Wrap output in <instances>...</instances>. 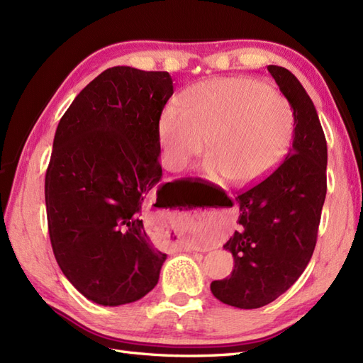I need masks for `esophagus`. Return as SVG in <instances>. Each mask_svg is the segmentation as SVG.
<instances>
[{
  "instance_id": "34e87169",
  "label": "esophagus",
  "mask_w": 363,
  "mask_h": 363,
  "mask_svg": "<svg viewBox=\"0 0 363 363\" xmlns=\"http://www.w3.org/2000/svg\"><path fill=\"white\" fill-rule=\"evenodd\" d=\"M188 250H189V248H188Z\"/></svg>"
}]
</instances>
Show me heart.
<instances>
[{
	"instance_id": "b5f03b06",
	"label": "heart",
	"mask_w": 363,
	"mask_h": 363,
	"mask_svg": "<svg viewBox=\"0 0 363 363\" xmlns=\"http://www.w3.org/2000/svg\"><path fill=\"white\" fill-rule=\"evenodd\" d=\"M294 135L289 101L268 84L250 79H216L194 86L183 108L168 106L159 121L164 163L188 167L207 147L204 169L213 180L245 184L268 174L286 155ZM196 238V236H195ZM189 244H196L191 240Z\"/></svg>"
}]
</instances>
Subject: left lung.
<instances>
[{"label":"left lung","mask_w":363,"mask_h":363,"mask_svg":"<svg viewBox=\"0 0 363 363\" xmlns=\"http://www.w3.org/2000/svg\"><path fill=\"white\" fill-rule=\"evenodd\" d=\"M268 71L292 107L295 128L288 156L236 199L239 227L224 245L235 268L211 291L239 309L267 306L298 280L313 255L327 192V142L311 96L286 68Z\"/></svg>","instance_id":"left-lung-1"}]
</instances>
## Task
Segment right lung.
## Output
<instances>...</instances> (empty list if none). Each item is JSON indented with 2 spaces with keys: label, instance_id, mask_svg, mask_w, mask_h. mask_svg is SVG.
Returning a JSON list of instances; mask_svg holds the SVG:
<instances>
[{
  "label": "right lung",
  "instance_id": "right-lung-1",
  "mask_svg": "<svg viewBox=\"0 0 363 363\" xmlns=\"http://www.w3.org/2000/svg\"><path fill=\"white\" fill-rule=\"evenodd\" d=\"M172 94L168 72L113 67L57 125L45 175L51 247L65 277L96 304L138 301L159 281L167 255L140 212L162 179L159 121Z\"/></svg>",
  "mask_w": 363,
  "mask_h": 363
}]
</instances>
